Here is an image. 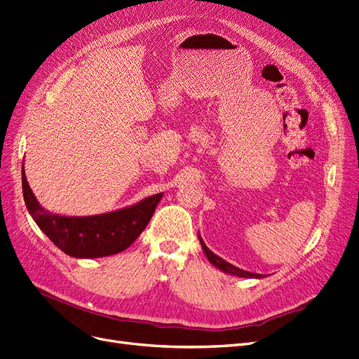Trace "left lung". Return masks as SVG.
<instances>
[{"instance_id":"obj_1","label":"left lung","mask_w":359,"mask_h":359,"mask_svg":"<svg viewBox=\"0 0 359 359\" xmlns=\"http://www.w3.org/2000/svg\"><path fill=\"white\" fill-rule=\"evenodd\" d=\"M198 238H200L201 247H203V250H204V253H205L208 262H210L211 264H213V266H216L219 271H222V272H224V273L233 275V276H240V278H256V280H260V278H263L260 273H251V272H248V271H244V269H240V268L233 266V264H231V263L226 262V260H223L222 257H219L217 255H215L213 251H211V250L204 244V241H203V238H201L200 233H198Z\"/></svg>"}]
</instances>
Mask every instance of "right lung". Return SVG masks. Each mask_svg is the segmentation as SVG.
Listing matches in <instances>:
<instances>
[{
	"label": "right lung",
	"mask_w": 359,
	"mask_h": 359,
	"mask_svg": "<svg viewBox=\"0 0 359 359\" xmlns=\"http://www.w3.org/2000/svg\"><path fill=\"white\" fill-rule=\"evenodd\" d=\"M23 200L29 215L48 238L63 253L75 259H97L121 253L137 240L148 226L163 192L119 208L111 213L96 216H60L46 210L38 203L22 165Z\"/></svg>",
	"instance_id": "1"
}]
</instances>
